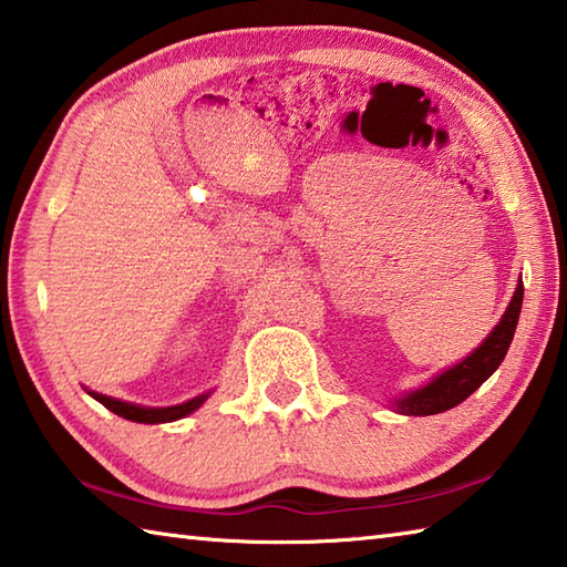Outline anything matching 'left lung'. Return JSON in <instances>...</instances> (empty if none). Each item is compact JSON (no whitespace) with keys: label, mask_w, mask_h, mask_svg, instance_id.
<instances>
[{"label":"left lung","mask_w":567,"mask_h":567,"mask_svg":"<svg viewBox=\"0 0 567 567\" xmlns=\"http://www.w3.org/2000/svg\"><path fill=\"white\" fill-rule=\"evenodd\" d=\"M520 305H524V282H518L516 292L508 302L502 321L494 327L482 347H476L467 359L454 363L452 369L437 373L427 385L408 393L395 401V410L403 415H437L460 405L502 365L508 347H512L514 331L518 324Z\"/></svg>","instance_id":"8db88e82"}]
</instances>
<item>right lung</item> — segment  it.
Masks as SVG:
<instances>
[{"instance_id":"right-lung-1","label":"right lung","mask_w":567,"mask_h":567,"mask_svg":"<svg viewBox=\"0 0 567 567\" xmlns=\"http://www.w3.org/2000/svg\"><path fill=\"white\" fill-rule=\"evenodd\" d=\"M91 393L97 403H103L107 410H113L115 415L132 420V423H172V420H179L192 415L194 410H198L204 405V401L208 398V393L204 395H196L192 401H186L182 405H172V408H144V405H135V403H125V401H117V398H110L103 393H95V391H87Z\"/></svg>"}]
</instances>
